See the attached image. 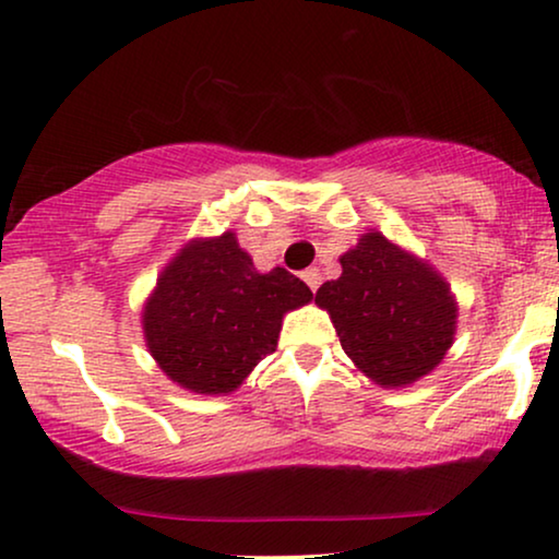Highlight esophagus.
Wrapping results in <instances>:
<instances>
[{
  "mask_svg": "<svg viewBox=\"0 0 559 559\" xmlns=\"http://www.w3.org/2000/svg\"><path fill=\"white\" fill-rule=\"evenodd\" d=\"M302 280H305V285H308L312 293H316V289L320 287V280H323V277H320V270H316V266H310V270L302 272Z\"/></svg>",
  "mask_w": 559,
  "mask_h": 559,
  "instance_id": "esophagus-1",
  "label": "esophagus"
}]
</instances>
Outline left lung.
Wrapping results in <instances>:
<instances>
[{
  "label": "left lung",
  "mask_w": 559,
  "mask_h": 559,
  "mask_svg": "<svg viewBox=\"0 0 559 559\" xmlns=\"http://www.w3.org/2000/svg\"><path fill=\"white\" fill-rule=\"evenodd\" d=\"M341 277L316 293L356 369L384 389L415 384L453 346L457 302L430 264L384 234H364L341 257Z\"/></svg>",
  "instance_id": "1"
}]
</instances>
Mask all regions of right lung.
Wrapping results in <instances>:
<instances>
[{"mask_svg": "<svg viewBox=\"0 0 559 559\" xmlns=\"http://www.w3.org/2000/svg\"><path fill=\"white\" fill-rule=\"evenodd\" d=\"M310 300V287L282 266L259 272L231 231L193 239L144 302V341L178 386L231 394L277 348L282 316Z\"/></svg>", "mask_w": 559, "mask_h": 559, "instance_id": "obj_1", "label": "right lung"}]
</instances>
